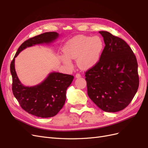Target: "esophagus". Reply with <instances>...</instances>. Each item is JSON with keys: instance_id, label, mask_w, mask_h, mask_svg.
<instances>
[{"instance_id": "1", "label": "esophagus", "mask_w": 148, "mask_h": 148, "mask_svg": "<svg viewBox=\"0 0 148 148\" xmlns=\"http://www.w3.org/2000/svg\"><path fill=\"white\" fill-rule=\"evenodd\" d=\"M75 77H76V78H79V77H81V75H80L79 73H77L75 75Z\"/></svg>"}]
</instances>
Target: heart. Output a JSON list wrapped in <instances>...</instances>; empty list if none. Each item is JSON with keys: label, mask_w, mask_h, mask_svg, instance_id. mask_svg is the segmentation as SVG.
<instances>
[{"label": "heart", "mask_w": 148, "mask_h": 148, "mask_svg": "<svg viewBox=\"0 0 148 148\" xmlns=\"http://www.w3.org/2000/svg\"><path fill=\"white\" fill-rule=\"evenodd\" d=\"M104 47V42L99 36L79 35L67 41L63 47L65 56L61 60L70 65V59H76L78 66L82 69H88L95 65L99 60Z\"/></svg>", "instance_id": "b5f03b06"}]
</instances>
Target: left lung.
<instances>
[{"label": "left lung", "instance_id": "left-lung-1", "mask_svg": "<svg viewBox=\"0 0 148 148\" xmlns=\"http://www.w3.org/2000/svg\"><path fill=\"white\" fill-rule=\"evenodd\" d=\"M105 47L99 60L85 72L88 95L101 109L116 112L129 105L139 86L138 62L124 40L99 32Z\"/></svg>", "mask_w": 148, "mask_h": 148}]
</instances>
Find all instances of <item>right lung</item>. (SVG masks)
Here are the masks:
<instances>
[{"label": "right lung", "mask_w": 148, "mask_h": 148, "mask_svg": "<svg viewBox=\"0 0 148 148\" xmlns=\"http://www.w3.org/2000/svg\"><path fill=\"white\" fill-rule=\"evenodd\" d=\"M58 36L59 34L56 32H47L26 40L19 47L10 64L13 95L22 109L38 117H52L58 114L65 104L66 90L72 82L73 76L53 72L37 86H24L16 73L15 58L27 47L51 42Z\"/></svg>", "instance_id": "add662e5"}]
</instances>
